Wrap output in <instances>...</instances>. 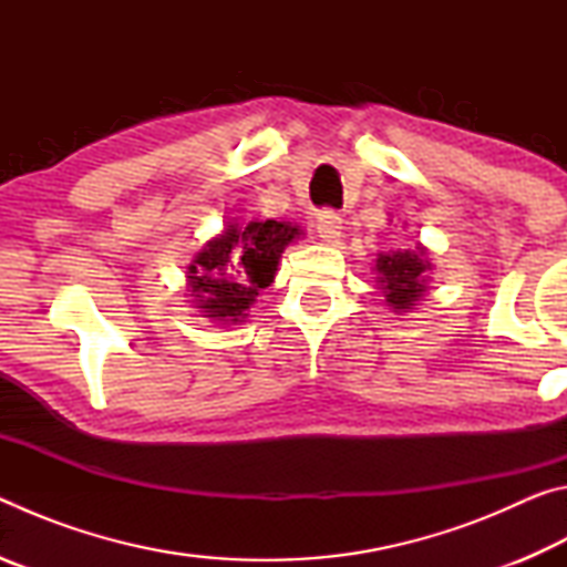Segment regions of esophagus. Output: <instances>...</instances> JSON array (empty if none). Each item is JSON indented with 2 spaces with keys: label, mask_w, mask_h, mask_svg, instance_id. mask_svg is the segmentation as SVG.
<instances>
[{
  "label": "esophagus",
  "mask_w": 567,
  "mask_h": 567,
  "mask_svg": "<svg viewBox=\"0 0 567 567\" xmlns=\"http://www.w3.org/2000/svg\"><path fill=\"white\" fill-rule=\"evenodd\" d=\"M318 235L324 243H338L342 235V217L334 213V209H322L318 215Z\"/></svg>",
  "instance_id": "34e87169"
}]
</instances>
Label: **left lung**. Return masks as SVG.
I'll return each instance as SVG.
<instances>
[{
    "instance_id": "obj_1",
    "label": "left lung",
    "mask_w": 567,
    "mask_h": 567,
    "mask_svg": "<svg viewBox=\"0 0 567 567\" xmlns=\"http://www.w3.org/2000/svg\"><path fill=\"white\" fill-rule=\"evenodd\" d=\"M375 270L385 302L395 312H410L427 292V272L433 270V265L427 260V249L417 245L415 249L378 255Z\"/></svg>"
}]
</instances>
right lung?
Instances as JSON below:
<instances>
[{
	"label": "right lung",
	"instance_id": "right-lung-1",
	"mask_svg": "<svg viewBox=\"0 0 567 567\" xmlns=\"http://www.w3.org/2000/svg\"><path fill=\"white\" fill-rule=\"evenodd\" d=\"M300 227L277 219L227 225L205 243L187 267L192 302L203 318L223 324L243 322L257 295L270 287L285 247L300 237Z\"/></svg>",
	"mask_w": 567,
	"mask_h": 567
}]
</instances>
